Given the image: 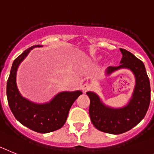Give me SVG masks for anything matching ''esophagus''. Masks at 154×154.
Returning a JSON list of instances; mask_svg holds the SVG:
<instances>
[{"label": "esophagus", "instance_id": "esophagus-1", "mask_svg": "<svg viewBox=\"0 0 154 154\" xmlns=\"http://www.w3.org/2000/svg\"><path fill=\"white\" fill-rule=\"evenodd\" d=\"M81 89H82V91L84 92L90 90L91 89V85H89V84H85V85H83L82 86H81Z\"/></svg>", "mask_w": 154, "mask_h": 154}]
</instances>
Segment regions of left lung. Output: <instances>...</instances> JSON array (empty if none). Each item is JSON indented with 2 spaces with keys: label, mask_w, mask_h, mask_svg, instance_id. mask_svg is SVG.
<instances>
[{
  "label": "left lung",
  "mask_w": 154,
  "mask_h": 154,
  "mask_svg": "<svg viewBox=\"0 0 154 154\" xmlns=\"http://www.w3.org/2000/svg\"><path fill=\"white\" fill-rule=\"evenodd\" d=\"M122 54L119 66H109L108 73L121 68H129L134 73L136 85L129 105L122 109H113L105 106L93 92H87L90 97L89 115L96 129L111 134H121L140 123L149 109L150 85L143 63L133 53L120 49Z\"/></svg>",
  "instance_id": "1"
}]
</instances>
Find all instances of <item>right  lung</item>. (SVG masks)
I'll list each match as a JSON object with an SVG mask.
<instances>
[{
  "label": "right lung",
  "mask_w": 154,
  "mask_h": 154,
  "mask_svg": "<svg viewBox=\"0 0 154 154\" xmlns=\"http://www.w3.org/2000/svg\"><path fill=\"white\" fill-rule=\"evenodd\" d=\"M40 46L29 47L14 60L7 81V97L11 110L20 123L37 133H47L60 129L65 124L73 103L82 92H62L45 105H36L21 97L16 86L17 69L31 49Z\"/></svg>",
  "instance_id": "right-lung-1"
}]
</instances>
